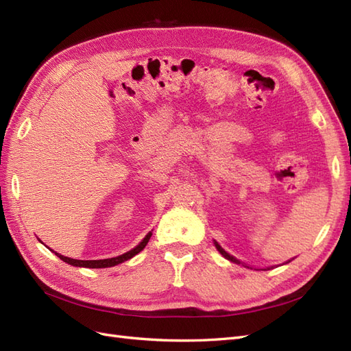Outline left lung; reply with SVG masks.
<instances>
[{"instance_id": "1", "label": "left lung", "mask_w": 351, "mask_h": 351, "mask_svg": "<svg viewBox=\"0 0 351 351\" xmlns=\"http://www.w3.org/2000/svg\"><path fill=\"white\" fill-rule=\"evenodd\" d=\"M213 244H215V247H216V250L217 251H219L221 252V256L223 257V258H226L228 261H231V263H235V264H243L244 265V267H247V269H252V267H250V265H247L245 263H243V261H239L237 257H234V256H231V254H229V252H226L219 244H217L216 243V241H213ZM287 263H291V260H289V261H286V263H283V264H287ZM270 269H273V267H265V269H256V270H270Z\"/></svg>"}]
</instances>
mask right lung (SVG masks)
I'll use <instances>...</instances> for the list:
<instances>
[{
    "label": "right lung",
    "instance_id": "obj_1",
    "mask_svg": "<svg viewBox=\"0 0 351 351\" xmlns=\"http://www.w3.org/2000/svg\"><path fill=\"white\" fill-rule=\"evenodd\" d=\"M151 235H152V231L148 232L147 235H145V238L141 241V243H139L135 248H132L130 251L122 254V256H117V257H113V258H104V260H75V258L65 257V256H62V254H59V252L51 250L49 247H47V248H49L52 252H55V256H58L60 260L65 261V263L69 264V265H74V267L106 269V267H113V265H117V264H120V263H125V261L130 260L132 257H135L136 254H139V252L145 248V245L148 244V241H149ZM39 241H40V239H39ZM40 243H42V241H40Z\"/></svg>",
    "mask_w": 351,
    "mask_h": 351
}]
</instances>
